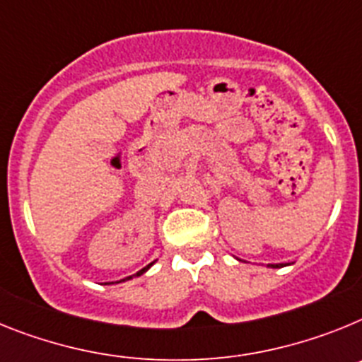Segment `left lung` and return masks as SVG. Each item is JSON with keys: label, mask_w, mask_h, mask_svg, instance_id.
<instances>
[{"label": "left lung", "mask_w": 362, "mask_h": 362, "mask_svg": "<svg viewBox=\"0 0 362 362\" xmlns=\"http://www.w3.org/2000/svg\"><path fill=\"white\" fill-rule=\"evenodd\" d=\"M269 268H282V266H284V264H268Z\"/></svg>", "instance_id": "8db88e82"}]
</instances>
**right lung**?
<instances>
[{
	"label": "right lung",
	"instance_id": "add662e5",
	"mask_svg": "<svg viewBox=\"0 0 362 362\" xmlns=\"http://www.w3.org/2000/svg\"><path fill=\"white\" fill-rule=\"evenodd\" d=\"M153 264H155V262H151V264H147L146 268H142V269H140V272H138V273H136V275L125 276V279H122V281H129V279H133V276H140V275H144V273H146V272H147V269H149V268H151V266H153Z\"/></svg>",
	"mask_w": 362,
	"mask_h": 362
}]
</instances>
